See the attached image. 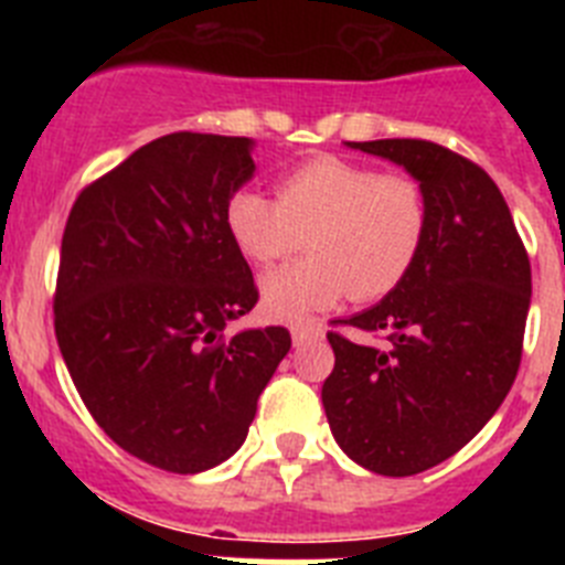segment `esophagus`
<instances>
[{
  "label": "esophagus",
  "mask_w": 565,
  "mask_h": 565,
  "mask_svg": "<svg viewBox=\"0 0 565 565\" xmlns=\"http://www.w3.org/2000/svg\"><path fill=\"white\" fill-rule=\"evenodd\" d=\"M322 337H326V333H322V328H317V326H297L291 331L294 348H306V344L319 342Z\"/></svg>",
  "instance_id": "1"
}]
</instances>
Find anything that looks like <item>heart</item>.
Here are the masks:
<instances>
[{
  "label": "heart",
  "mask_w": 565,
  "mask_h": 565,
  "mask_svg": "<svg viewBox=\"0 0 565 565\" xmlns=\"http://www.w3.org/2000/svg\"><path fill=\"white\" fill-rule=\"evenodd\" d=\"M226 228L257 266L288 259L308 237L311 257L259 279L268 317L306 322L348 294L367 302L402 286L427 237V198L411 174L319 154L279 178L277 201L237 189Z\"/></svg>",
  "instance_id": "1"
}]
</instances>
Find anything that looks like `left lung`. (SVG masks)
Wrapping results in <instances>:
<instances>
[{"label":"left lung","instance_id":"left-lung-1","mask_svg":"<svg viewBox=\"0 0 565 565\" xmlns=\"http://www.w3.org/2000/svg\"><path fill=\"white\" fill-rule=\"evenodd\" d=\"M344 147L396 163L427 198L416 266L382 302L328 333L322 384L344 456L404 478L456 456L495 416L521 364L532 268L495 181L430 141L384 138Z\"/></svg>","mask_w":565,"mask_h":565}]
</instances>
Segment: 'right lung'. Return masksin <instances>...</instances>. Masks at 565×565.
<instances>
[{"label":"right lung","mask_w":565,"mask_h":565,"mask_svg":"<svg viewBox=\"0 0 565 565\" xmlns=\"http://www.w3.org/2000/svg\"><path fill=\"white\" fill-rule=\"evenodd\" d=\"M252 138L172 132L73 203L56 339L78 396L129 456L178 476L232 458L291 351L286 328L232 322L257 302L226 203L254 178Z\"/></svg>","instance_id":"add662e5"}]
</instances>
